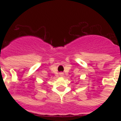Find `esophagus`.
Wrapping results in <instances>:
<instances>
[{"mask_svg": "<svg viewBox=\"0 0 121 121\" xmlns=\"http://www.w3.org/2000/svg\"><path fill=\"white\" fill-rule=\"evenodd\" d=\"M59 75H60V76H61V77H62L63 76H64V73H63L62 72H61V73H59Z\"/></svg>", "mask_w": 121, "mask_h": 121, "instance_id": "34e87169", "label": "esophagus"}]
</instances>
